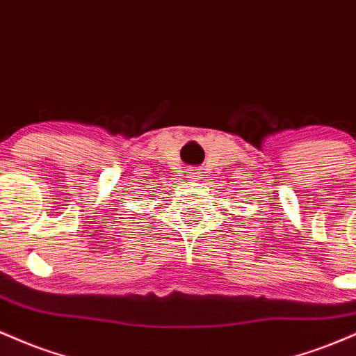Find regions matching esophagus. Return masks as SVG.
I'll use <instances>...</instances> for the list:
<instances>
[{
  "label": "esophagus",
  "instance_id": "1",
  "mask_svg": "<svg viewBox=\"0 0 356 356\" xmlns=\"http://www.w3.org/2000/svg\"><path fill=\"white\" fill-rule=\"evenodd\" d=\"M200 171H202V170H198V168H193V170H188V175H190V179H191V181H197V179L200 178V177H202V175H200Z\"/></svg>",
  "mask_w": 356,
  "mask_h": 356
}]
</instances>
